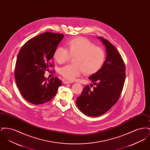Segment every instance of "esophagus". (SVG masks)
Returning a JSON list of instances; mask_svg holds the SVG:
<instances>
[{"instance_id": "esophagus-1", "label": "esophagus", "mask_w": 150, "mask_h": 150, "mask_svg": "<svg viewBox=\"0 0 150 150\" xmlns=\"http://www.w3.org/2000/svg\"><path fill=\"white\" fill-rule=\"evenodd\" d=\"M72 83V81H69V80H64V84H71Z\"/></svg>"}]
</instances>
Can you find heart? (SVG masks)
I'll return each instance as SVG.
<instances>
[{
    "instance_id": "heart-1",
    "label": "heart",
    "mask_w": 150,
    "mask_h": 150,
    "mask_svg": "<svg viewBox=\"0 0 150 150\" xmlns=\"http://www.w3.org/2000/svg\"><path fill=\"white\" fill-rule=\"evenodd\" d=\"M53 59L59 64L68 62L74 58V64H68L59 69V73L69 80H74L84 72L91 75L102 67L105 59L103 49L96 46L88 39L78 37L66 43V48L58 47L54 51Z\"/></svg>"
}]
</instances>
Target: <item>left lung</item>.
<instances>
[{
	"label": "left lung",
	"instance_id": "left-lung-1",
	"mask_svg": "<svg viewBox=\"0 0 150 150\" xmlns=\"http://www.w3.org/2000/svg\"><path fill=\"white\" fill-rule=\"evenodd\" d=\"M106 50V58L101 69L89 79L96 85L85 86L76 99V105L84 114L97 117L105 114L119 100L125 79V66L121 55L111 43L98 37Z\"/></svg>",
	"mask_w": 150,
	"mask_h": 150
}]
</instances>
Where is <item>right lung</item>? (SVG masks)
I'll return each instance as SVG.
<instances>
[{"instance_id": "obj_1", "label": "right lung", "mask_w": 150, "mask_h": 150, "mask_svg": "<svg viewBox=\"0 0 150 150\" xmlns=\"http://www.w3.org/2000/svg\"><path fill=\"white\" fill-rule=\"evenodd\" d=\"M62 34L46 32L34 36L20 50L16 63L14 77L23 97L31 103L40 105L52 100L62 81L55 77H44L45 71L53 67L52 58Z\"/></svg>"}]
</instances>
